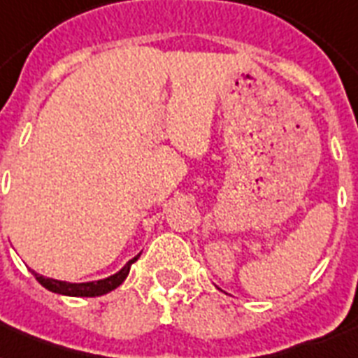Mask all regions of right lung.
Returning a JSON list of instances; mask_svg holds the SVG:
<instances>
[{"label":"right lung","mask_w":358,"mask_h":358,"mask_svg":"<svg viewBox=\"0 0 358 358\" xmlns=\"http://www.w3.org/2000/svg\"><path fill=\"white\" fill-rule=\"evenodd\" d=\"M139 256L141 252L137 256H134L120 271H117L115 275H111V277L100 278V280H91V282H66V280H57V278L44 277V275L33 271V269H29V271L35 275L36 280H38L44 288L53 292V294L70 295V297H98V295H106L109 294V292H113L115 288H119L120 284L126 280V277H128L131 264L139 260Z\"/></svg>","instance_id":"1"}]
</instances>
